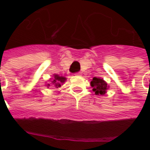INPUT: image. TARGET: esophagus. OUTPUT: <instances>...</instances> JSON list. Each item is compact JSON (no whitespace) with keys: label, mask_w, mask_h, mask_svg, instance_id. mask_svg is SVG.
<instances>
[{"label":"esophagus","mask_w":150,"mask_h":150,"mask_svg":"<svg viewBox=\"0 0 150 150\" xmlns=\"http://www.w3.org/2000/svg\"><path fill=\"white\" fill-rule=\"evenodd\" d=\"M75 75H81V72H78V73H76Z\"/></svg>","instance_id":"esophagus-1"}]
</instances>
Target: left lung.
Masks as SVG:
<instances>
[{
  "label": "left lung",
  "mask_w": 150,
  "mask_h": 150,
  "mask_svg": "<svg viewBox=\"0 0 150 150\" xmlns=\"http://www.w3.org/2000/svg\"><path fill=\"white\" fill-rule=\"evenodd\" d=\"M91 86L92 88V91H94L96 95H104L107 92V90L109 88L106 82L103 79L100 77H94L91 81Z\"/></svg>",
  "instance_id": "obj_1"
}]
</instances>
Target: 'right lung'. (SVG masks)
I'll use <instances>...</instances> for the list:
<instances>
[{
  "instance_id": "1",
  "label": "right lung",
  "mask_w": 150,
  "mask_h": 150,
  "mask_svg": "<svg viewBox=\"0 0 150 150\" xmlns=\"http://www.w3.org/2000/svg\"><path fill=\"white\" fill-rule=\"evenodd\" d=\"M66 80H67V78H66V77L60 76V75H57V74H54V75H53V78L50 79V83L46 84V86L47 88H49L50 85H54L55 88H59L65 83Z\"/></svg>"
}]
</instances>
